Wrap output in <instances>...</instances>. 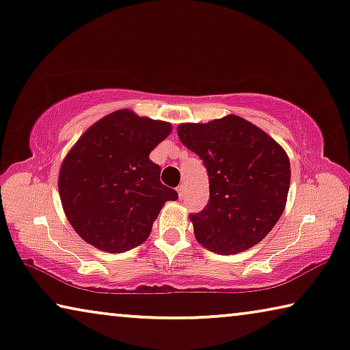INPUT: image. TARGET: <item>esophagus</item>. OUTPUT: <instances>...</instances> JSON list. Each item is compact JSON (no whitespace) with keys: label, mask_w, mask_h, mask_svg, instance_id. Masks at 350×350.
<instances>
[{"label":"esophagus","mask_w":350,"mask_h":350,"mask_svg":"<svg viewBox=\"0 0 350 350\" xmlns=\"http://www.w3.org/2000/svg\"><path fill=\"white\" fill-rule=\"evenodd\" d=\"M185 191H186V186H185V185H180L178 187H176V192H178L180 199H183V196H185Z\"/></svg>","instance_id":"esophagus-1"}]
</instances>
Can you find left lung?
<instances>
[{
	"instance_id": "8db88e82",
	"label": "left lung",
	"mask_w": 350,
	"mask_h": 350,
	"mask_svg": "<svg viewBox=\"0 0 350 350\" xmlns=\"http://www.w3.org/2000/svg\"><path fill=\"white\" fill-rule=\"evenodd\" d=\"M180 140L204 159L208 205L189 219L196 240L216 254H238L268 235L286 208L291 161L265 131L237 115L181 123Z\"/></svg>"
}]
</instances>
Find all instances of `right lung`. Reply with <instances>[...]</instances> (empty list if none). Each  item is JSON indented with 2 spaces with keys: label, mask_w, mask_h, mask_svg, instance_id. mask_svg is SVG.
Wrapping results in <instances>:
<instances>
[{
  "label": "right lung",
  "mask_w": 350,
  "mask_h": 350,
  "mask_svg": "<svg viewBox=\"0 0 350 350\" xmlns=\"http://www.w3.org/2000/svg\"><path fill=\"white\" fill-rule=\"evenodd\" d=\"M167 121L115 110L91 124L64 156L58 191L69 224L88 245L124 252L150 237L176 191L159 181L150 153L169 137Z\"/></svg>",
  "instance_id": "add662e5"
}]
</instances>
